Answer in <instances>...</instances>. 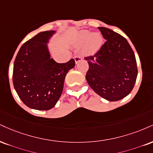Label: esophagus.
Wrapping results in <instances>:
<instances>
[{
	"label": "esophagus",
	"mask_w": 153,
	"mask_h": 153,
	"mask_svg": "<svg viewBox=\"0 0 153 153\" xmlns=\"http://www.w3.org/2000/svg\"><path fill=\"white\" fill-rule=\"evenodd\" d=\"M74 60H75V63H78V62L81 61V60H82V58L80 56H76L74 57Z\"/></svg>",
	"instance_id": "1"
}]
</instances>
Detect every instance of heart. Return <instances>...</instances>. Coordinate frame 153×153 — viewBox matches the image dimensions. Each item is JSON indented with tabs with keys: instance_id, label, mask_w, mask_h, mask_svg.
<instances>
[{
	"instance_id": "obj_1",
	"label": "heart",
	"mask_w": 153,
	"mask_h": 153,
	"mask_svg": "<svg viewBox=\"0 0 153 153\" xmlns=\"http://www.w3.org/2000/svg\"><path fill=\"white\" fill-rule=\"evenodd\" d=\"M85 42L83 53L86 55H93L97 52L102 44V37L98 33H91L87 30H82L77 35L76 44L82 45Z\"/></svg>"
}]
</instances>
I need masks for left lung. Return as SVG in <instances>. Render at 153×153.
Here are the masks:
<instances>
[{"instance_id":"1","label":"left lung","mask_w":153,"mask_h":153,"mask_svg":"<svg viewBox=\"0 0 153 153\" xmlns=\"http://www.w3.org/2000/svg\"><path fill=\"white\" fill-rule=\"evenodd\" d=\"M98 29L106 41L95 55L85 58L89 65L85 78L97 95L117 101L130 94L135 85V56L124 37L108 27Z\"/></svg>"}]
</instances>
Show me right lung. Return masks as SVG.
Segmentation results:
<instances>
[{
  "instance_id": "add662e5",
  "label": "right lung",
  "mask_w": 153,
  "mask_h": 153,
  "mask_svg": "<svg viewBox=\"0 0 153 153\" xmlns=\"http://www.w3.org/2000/svg\"><path fill=\"white\" fill-rule=\"evenodd\" d=\"M55 33H39L22 45L15 59V90L23 103L32 109L48 110L56 105L65 75L75 65L74 59L58 63L51 58L47 43Z\"/></svg>"
}]
</instances>
